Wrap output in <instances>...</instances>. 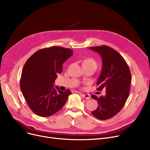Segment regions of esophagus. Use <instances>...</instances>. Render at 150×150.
<instances>
[{
  "mask_svg": "<svg viewBox=\"0 0 150 150\" xmlns=\"http://www.w3.org/2000/svg\"><path fill=\"white\" fill-rule=\"evenodd\" d=\"M80 95L84 98L87 99H89L91 98V96L89 94H82V93H80Z\"/></svg>",
  "mask_w": 150,
  "mask_h": 150,
  "instance_id": "1",
  "label": "esophagus"
}]
</instances>
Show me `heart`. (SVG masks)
<instances>
[{
  "label": "heart",
  "instance_id": "1",
  "mask_svg": "<svg viewBox=\"0 0 150 150\" xmlns=\"http://www.w3.org/2000/svg\"><path fill=\"white\" fill-rule=\"evenodd\" d=\"M83 65H88L90 67H94L95 69L97 68V63L93 59H88L87 60H84L83 63Z\"/></svg>",
  "mask_w": 150,
  "mask_h": 150
}]
</instances>
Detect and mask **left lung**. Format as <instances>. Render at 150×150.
I'll return each mask as SVG.
<instances>
[{"label": "left lung", "mask_w": 150, "mask_h": 150, "mask_svg": "<svg viewBox=\"0 0 150 150\" xmlns=\"http://www.w3.org/2000/svg\"><path fill=\"white\" fill-rule=\"evenodd\" d=\"M89 49L98 53L102 59L97 90H106L105 96H91L98 104L97 109L91 113L98 119L108 120L117 115L125 105L129 94L131 74L127 63L115 50L104 45Z\"/></svg>", "instance_id": "8db88e82"}]
</instances>
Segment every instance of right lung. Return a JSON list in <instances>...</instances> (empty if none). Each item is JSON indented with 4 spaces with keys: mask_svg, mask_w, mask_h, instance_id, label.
<instances>
[{
    "mask_svg": "<svg viewBox=\"0 0 150 150\" xmlns=\"http://www.w3.org/2000/svg\"><path fill=\"white\" fill-rule=\"evenodd\" d=\"M68 48L52 46L39 50L25 62L20 80V88L30 109L36 115L50 117L65 104L71 91L54 87L63 63L73 55Z\"/></svg>",
    "mask_w": 150,
    "mask_h": 150,
    "instance_id": "obj_1",
    "label": "right lung"
}]
</instances>
